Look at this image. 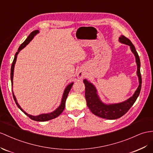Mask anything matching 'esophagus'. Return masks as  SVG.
<instances>
[{
    "label": "esophagus",
    "instance_id": "1",
    "mask_svg": "<svg viewBox=\"0 0 153 153\" xmlns=\"http://www.w3.org/2000/svg\"><path fill=\"white\" fill-rule=\"evenodd\" d=\"M85 76V73L83 71H82V70H79V72H77V78H79V79H82Z\"/></svg>",
    "mask_w": 153,
    "mask_h": 153
}]
</instances>
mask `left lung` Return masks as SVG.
Wrapping results in <instances>:
<instances>
[{
  "mask_svg": "<svg viewBox=\"0 0 153 153\" xmlns=\"http://www.w3.org/2000/svg\"><path fill=\"white\" fill-rule=\"evenodd\" d=\"M119 41L121 43L130 46L131 52L134 55L136 59V62L137 65L136 74L138 77L139 85L132 96L129 97L127 100L123 101V102L106 104L100 100L95 86L86 79L83 80V83L85 86V99L87 101V105L88 108L94 114L107 120H116L123 116L135 103L136 99L138 98L140 94L141 87H142L140 60L135 47L132 45L131 41L124 36H121L119 37Z\"/></svg>",
  "mask_w": 153,
  "mask_h": 153,
  "instance_id": "obj_1",
  "label": "left lung"
}]
</instances>
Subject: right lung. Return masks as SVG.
<instances>
[{
  "label": "right lung",
  "mask_w": 153,
  "mask_h": 153,
  "mask_svg": "<svg viewBox=\"0 0 153 153\" xmlns=\"http://www.w3.org/2000/svg\"><path fill=\"white\" fill-rule=\"evenodd\" d=\"M39 33V30H34L33 32H32V33H31L28 37H27V39H26V40L25 41V42L22 43V44L21 45V46H19V48L17 50V52H16V53H15V57H14V59H13V61L12 62V65H11V86L13 87V72H14V67H15V62H16V61H17V55L18 53H19V52L21 50H22L23 48H25V47L27 45H28L30 42L32 40V39H33V37L36 36V35L37 33ZM74 84V82H72V83H70L69 85H68L67 86H66V87L65 88V91H64V92H63V94H62V100H61V104L59 106L56 110L53 111V112H51L50 113H46V114H39L38 116H32V115H30V114H28V113H26L23 109L21 107L20 105H19V104L18 103L17 101V99L16 97H15V95H14V93L12 91V92H13V99L15 101V103H16V105H17V107L21 109V111L22 112H23L25 113V114L28 116L30 119H32V120H34V121H48V120H52V119H54L56 118V117H58L59 116L61 113L62 112V111H63V110L65 109V102H66V98H67V96L68 95V93L70 91V89H71L72 85Z\"/></svg>",
  "instance_id": "right-lung-1"
}]
</instances>
